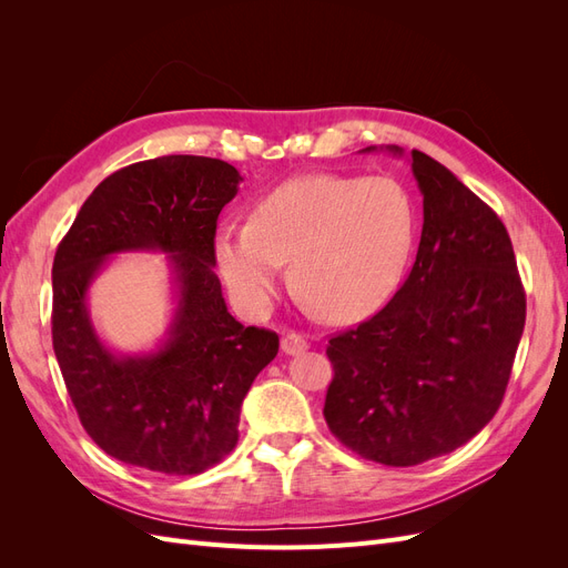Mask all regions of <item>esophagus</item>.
Listing matches in <instances>:
<instances>
[{"label": "esophagus", "instance_id": "34e87169", "mask_svg": "<svg viewBox=\"0 0 568 568\" xmlns=\"http://www.w3.org/2000/svg\"><path fill=\"white\" fill-rule=\"evenodd\" d=\"M307 348V341L301 336V334H284L282 336V351L286 353V355H298V353H303Z\"/></svg>", "mask_w": 568, "mask_h": 568}]
</instances>
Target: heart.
<instances>
[{"label": "heart", "mask_w": 568, "mask_h": 568, "mask_svg": "<svg viewBox=\"0 0 568 568\" xmlns=\"http://www.w3.org/2000/svg\"><path fill=\"white\" fill-rule=\"evenodd\" d=\"M417 236L412 194L393 178L305 175L255 203L251 225L222 227L215 257L234 301L263 315L286 263L324 317L374 315L398 291Z\"/></svg>", "instance_id": "b5f03b06"}]
</instances>
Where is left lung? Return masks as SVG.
<instances>
[{"label":"left lung","instance_id":"left-lung-1","mask_svg":"<svg viewBox=\"0 0 568 568\" xmlns=\"http://www.w3.org/2000/svg\"><path fill=\"white\" fill-rule=\"evenodd\" d=\"M409 161L424 196L417 261L379 313L326 348V424L386 467L448 455L495 417L526 322L503 220L432 156Z\"/></svg>","mask_w":568,"mask_h":568}]
</instances>
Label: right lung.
Listing matches in <instances>:
<instances>
[{
	"mask_svg": "<svg viewBox=\"0 0 568 568\" xmlns=\"http://www.w3.org/2000/svg\"><path fill=\"white\" fill-rule=\"evenodd\" d=\"M242 175L220 159L132 163L82 203L51 267V341L84 432L106 455L170 476L201 474L234 450L239 412L280 336L236 322L215 267L217 215ZM169 255L176 313L149 354L118 356L98 338L87 294L108 257Z\"/></svg>",
	"mask_w": 568,
	"mask_h": 568,
	"instance_id": "1",
	"label": "right lung"
}]
</instances>
